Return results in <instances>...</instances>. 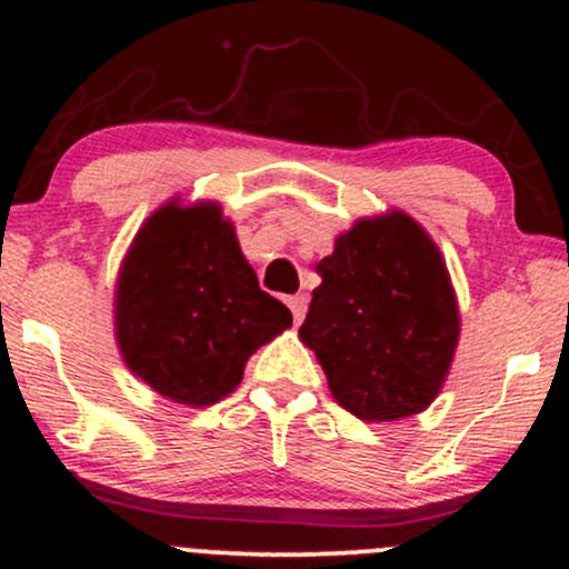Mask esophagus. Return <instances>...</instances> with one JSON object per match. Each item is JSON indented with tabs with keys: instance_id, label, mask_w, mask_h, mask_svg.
Listing matches in <instances>:
<instances>
[{
	"instance_id": "34e87169",
	"label": "esophagus",
	"mask_w": 569,
	"mask_h": 569,
	"mask_svg": "<svg viewBox=\"0 0 569 569\" xmlns=\"http://www.w3.org/2000/svg\"><path fill=\"white\" fill-rule=\"evenodd\" d=\"M286 305H289V310H291V316H293V323H302V318H305V312H307V297L305 293H293V297H289L286 299Z\"/></svg>"
}]
</instances>
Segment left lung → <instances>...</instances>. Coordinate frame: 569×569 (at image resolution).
<instances>
[{
	"instance_id": "obj_1",
	"label": "left lung",
	"mask_w": 569,
	"mask_h": 569,
	"mask_svg": "<svg viewBox=\"0 0 569 569\" xmlns=\"http://www.w3.org/2000/svg\"><path fill=\"white\" fill-rule=\"evenodd\" d=\"M316 270L299 337L339 407L375 422L426 409L460 335L447 264L426 230L398 211L361 219Z\"/></svg>"
}]
</instances>
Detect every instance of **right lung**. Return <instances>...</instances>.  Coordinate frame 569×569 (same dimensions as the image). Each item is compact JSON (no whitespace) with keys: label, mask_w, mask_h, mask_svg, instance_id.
Here are the masks:
<instances>
[{"label":"right lung","mask_w":569,"mask_h":569,"mask_svg":"<svg viewBox=\"0 0 569 569\" xmlns=\"http://www.w3.org/2000/svg\"><path fill=\"white\" fill-rule=\"evenodd\" d=\"M286 326L291 310L259 289L219 206H166L136 234L117 283V342L160 396L217 403Z\"/></svg>","instance_id":"right-lung-1"}]
</instances>
